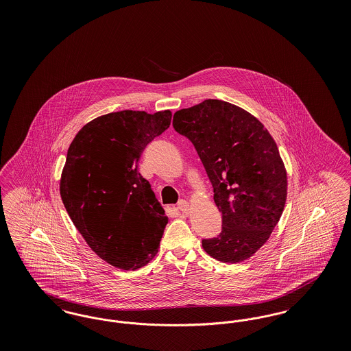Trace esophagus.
Masks as SVG:
<instances>
[{
    "label": "esophagus",
    "mask_w": 351,
    "mask_h": 351,
    "mask_svg": "<svg viewBox=\"0 0 351 351\" xmlns=\"http://www.w3.org/2000/svg\"><path fill=\"white\" fill-rule=\"evenodd\" d=\"M178 209H179L182 213H184V215H188L189 210H191V205H189V202L182 200L178 204Z\"/></svg>",
    "instance_id": "34e87169"
}]
</instances>
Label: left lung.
Instances as JSON below:
<instances>
[{"mask_svg": "<svg viewBox=\"0 0 351 351\" xmlns=\"http://www.w3.org/2000/svg\"><path fill=\"white\" fill-rule=\"evenodd\" d=\"M173 128L193 143L222 216V232L202 239V249L223 263L249 259L267 242L287 201L276 142L258 118L222 100L178 110Z\"/></svg>", "mask_w": 351, "mask_h": 351, "instance_id": "8db88e82", "label": "left lung"}]
</instances>
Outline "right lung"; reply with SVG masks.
<instances>
[{
    "label": "right lung",
    "mask_w": 351,
    "mask_h": 351,
    "mask_svg": "<svg viewBox=\"0 0 351 351\" xmlns=\"http://www.w3.org/2000/svg\"><path fill=\"white\" fill-rule=\"evenodd\" d=\"M171 110H121L89 121L69 145L60 197L88 246L119 269L156 255L168 218L138 160L171 125Z\"/></svg>",
    "instance_id": "add662e5"
}]
</instances>
